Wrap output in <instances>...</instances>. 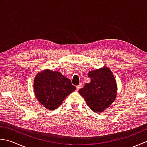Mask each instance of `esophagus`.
Instances as JSON below:
<instances>
[{
    "label": "esophagus",
    "instance_id": "1",
    "mask_svg": "<svg viewBox=\"0 0 147 147\" xmlns=\"http://www.w3.org/2000/svg\"><path fill=\"white\" fill-rule=\"evenodd\" d=\"M82 86V83H80L79 85H78V86H76V90L78 91V90H79L80 88H81V87Z\"/></svg>",
    "mask_w": 147,
    "mask_h": 147
}]
</instances>
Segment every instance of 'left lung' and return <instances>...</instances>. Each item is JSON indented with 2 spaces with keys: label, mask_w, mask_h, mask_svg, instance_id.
I'll return each instance as SVG.
<instances>
[{
  "label": "left lung",
  "mask_w": 147,
  "mask_h": 147,
  "mask_svg": "<svg viewBox=\"0 0 147 147\" xmlns=\"http://www.w3.org/2000/svg\"><path fill=\"white\" fill-rule=\"evenodd\" d=\"M88 76L91 82L79 90L87 105L93 111L102 112L110 107L117 96V84L110 69L104 66L90 71Z\"/></svg>",
  "instance_id": "obj_1"
}]
</instances>
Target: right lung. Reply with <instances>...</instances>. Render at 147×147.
<instances>
[{
    "label": "right lung",
    "mask_w": 147,
    "mask_h": 147,
    "mask_svg": "<svg viewBox=\"0 0 147 147\" xmlns=\"http://www.w3.org/2000/svg\"><path fill=\"white\" fill-rule=\"evenodd\" d=\"M36 98L49 110H55L76 87L57 71L45 69L36 74L33 83Z\"/></svg>",
    "instance_id": "right-lung-1"
}]
</instances>
